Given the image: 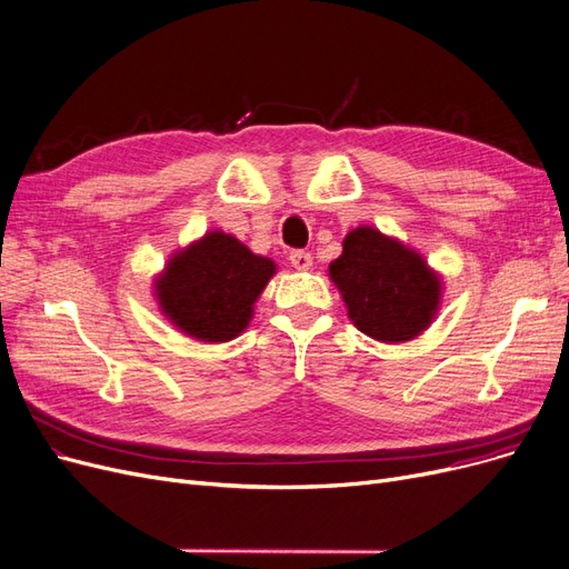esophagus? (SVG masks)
<instances>
[{
	"instance_id": "esophagus-1",
	"label": "esophagus",
	"mask_w": 569,
	"mask_h": 569,
	"mask_svg": "<svg viewBox=\"0 0 569 569\" xmlns=\"http://www.w3.org/2000/svg\"><path fill=\"white\" fill-rule=\"evenodd\" d=\"M288 260H290V264H292L295 269H311V264H313V258H311V253H307V251H292V253L288 256Z\"/></svg>"
}]
</instances>
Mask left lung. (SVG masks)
<instances>
[{
  "label": "left lung",
  "mask_w": 569,
  "mask_h": 569,
  "mask_svg": "<svg viewBox=\"0 0 569 569\" xmlns=\"http://www.w3.org/2000/svg\"><path fill=\"white\" fill-rule=\"evenodd\" d=\"M349 318L379 341H409L421 335L439 307V277L405 243L375 228H356L343 253L330 264Z\"/></svg>",
  "instance_id": "1"
}]
</instances>
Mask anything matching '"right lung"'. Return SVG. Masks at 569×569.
Here are the masks:
<instances>
[{
    "label": "right lung",
    "mask_w": 569,
    "mask_h": 569,
    "mask_svg": "<svg viewBox=\"0 0 569 569\" xmlns=\"http://www.w3.org/2000/svg\"><path fill=\"white\" fill-rule=\"evenodd\" d=\"M269 258L226 232H209L169 260L158 300L171 323L200 341H230L253 316V302L274 274Z\"/></svg>",
    "instance_id": "right-lung-1"
}]
</instances>
